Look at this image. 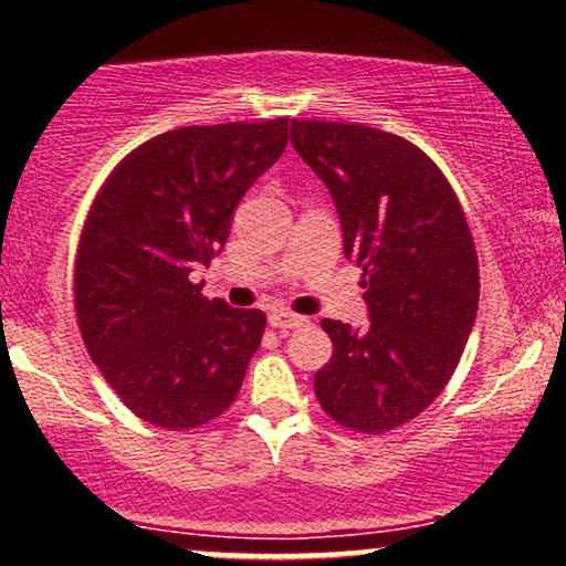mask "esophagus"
Wrapping results in <instances>:
<instances>
[{"label":"esophagus","mask_w":566,"mask_h":566,"mask_svg":"<svg viewBox=\"0 0 566 566\" xmlns=\"http://www.w3.org/2000/svg\"><path fill=\"white\" fill-rule=\"evenodd\" d=\"M308 316H301V314H292V311H284V308H276L269 314V324L271 327L282 329V333H287V329H301V327H308Z\"/></svg>","instance_id":"obj_1"}]
</instances>
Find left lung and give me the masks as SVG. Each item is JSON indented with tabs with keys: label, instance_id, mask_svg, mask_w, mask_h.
Returning <instances> with one entry per match:
<instances>
[{
	"label": "left lung",
	"instance_id": "left-lung-1",
	"mask_svg": "<svg viewBox=\"0 0 566 566\" xmlns=\"http://www.w3.org/2000/svg\"><path fill=\"white\" fill-rule=\"evenodd\" d=\"M290 140L333 193L369 327L322 319L333 359L314 394L337 426L386 433L450 382L479 308V258L450 180L401 135L292 119Z\"/></svg>",
	"mask_w": 566,
	"mask_h": 566
}]
</instances>
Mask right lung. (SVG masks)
<instances>
[{
  "instance_id": "right-lung-1",
  "label": "right lung",
  "mask_w": 566,
  "mask_h": 566,
  "mask_svg": "<svg viewBox=\"0 0 566 566\" xmlns=\"http://www.w3.org/2000/svg\"><path fill=\"white\" fill-rule=\"evenodd\" d=\"M287 135V116L170 129L129 151L90 205L76 322L103 378L146 423L199 428L242 388L265 314L210 301L191 271L220 255L239 199Z\"/></svg>"
}]
</instances>
